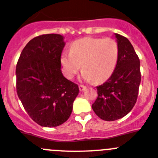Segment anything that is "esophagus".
I'll use <instances>...</instances> for the list:
<instances>
[{"label":"esophagus","instance_id":"esophagus-1","mask_svg":"<svg viewBox=\"0 0 158 158\" xmlns=\"http://www.w3.org/2000/svg\"><path fill=\"white\" fill-rule=\"evenodd\" d=\"M79 90L80 91H83V90H85L86 89V86H82V85H79Z\"/></svg>","mask_w":158,"mask_h":158}]
</instances>
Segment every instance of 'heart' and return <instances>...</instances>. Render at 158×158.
<instances>
[{
    "mask_svg": "<svg viewBox=\"0 0 158 158\" xmlns=\"http://www.w3.org/2000/svg\"><path fill=\"white\" fill-rule=\"evenodd\" d=\"M118 56V44L113 38H84L74 42L70 52L62 53L60 64L67 78L72 79L82 64V79L99 83L113 74Z\"/></svg>",
    "mask_w": 158,
    "mask_h": 158,
    "instance_id": "1",
    "label": "heart"
}]
</instances>
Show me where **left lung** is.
Returning <instances> with one entry per match:
<instances>
[{
    "instance_id": "left-lung-1",
    "label": "left lung",
    "mask_w": 158,
    "mask_h": 158,
    "mask_svg": "<svg viewBox=\"0 0 158 158\" xmlns=\"http://www.w3.org/2000/svg\"><path fill=\"white\" fill-rule=\"evenodd\" d=\"M119 47L116 69L105 83L97 86L98 98L92 105L102 120L113 121L123 117L136 103L141 82L140 61L127 38L115 34Z\"/></svg>"
}]
</instances>
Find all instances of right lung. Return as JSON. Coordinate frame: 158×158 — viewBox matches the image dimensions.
Listing matches in <instances>:
<instances>
[{"mask_svg": "<svg viewBox=\"0 0 158 158\" xmlns=\"http://www.w3.org/2000/svg\"><path fill=\"white\" fill-rule=\"evenodd\" d=\"M64 37L48 34L26 45L17 62L16 91L27 113L42 127H54L70 116L79 94L77 84L61 72Z\"/></svg>", "mask_w": 158, "mask_h": 158, "instance_id": "add662e5", "label": "right lung"}]
</instances>
